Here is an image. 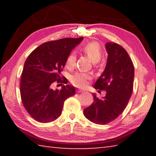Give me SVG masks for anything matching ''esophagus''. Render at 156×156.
<instances>
[{
    "instance_id": "obj_1",
    "label": "esophagus",
    "mask_w": 156,
    "mask_h": 156,
    "mask_svg": "<svg viewBox=\"0 0 156 156\" xmlns=\"http://www.w3.org/2000/svg\"><path fill=\"white\" fill-rule=\"evenodd\" d=\"M82 92H84V91L82 90V89H78V90H77V93H82Z\"/></svg>"
}]
</instances>
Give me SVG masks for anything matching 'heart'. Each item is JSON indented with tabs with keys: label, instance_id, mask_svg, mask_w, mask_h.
I'll return each instance as SVG.
<instances>
[{
	"label": "heart",
	"instance_id": "b5f03b06",
	"mask_svg": "<svg viewBox=\"0 0 156 156\" xmlns=\"http://www.w3.org/2000/svg\"><path fill=\"white\" fill-rule=\"evenodd\" d=\"M83 51L90 58L92 62H97L101 58L102 50L100 44L96 42H90L83 47ZM76 57L72 53L69 55L66 60V66L68 68H73L76 65ZM92 78L89 73L76 72L70 78V80L73 85L80 88H84L88 85L89 80Z\"/></svg>",
	"mask_w": 156,
	"mask_h": 156
}]
</instances>
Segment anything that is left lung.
Returning <instances> with one entry per match:
<instances>
[{
    "label": "left lung",
    "instance_id": "8db88e82",
    "mask_svg": "<svg viewBox=\"0 0 156 156\" xmlns=\"http://www.w3.org/2000/svg\"><path fill=\"white\" fill-rule=\"evenodd\" d=\"M107 65L94 87L105 90L106 96L98 98L93 94L94 102L84 109L88 120L106 125L116 119L127 105L133 87L134 67L128 53L115 43H106Z\"/></svg>",
    "mask_w": 156,
    "mask_h": 156
}]
</instances>
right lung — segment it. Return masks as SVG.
Wrapping results in <instances>:
<instances>
[{"instance_id": "1", "label": "right lung", "mask_w": 156, "mask_h": 156, "mask_svg": "<svg viewBox=\"0 0 156 156\" xmlns=\"http://www.w3.org/2000/svg\"><path fill=\"white\" fill-rule=\"evenodd\" d=\"M83 39L65 38L47 42L26 59L21 75L20 96L26 111L35 120L49 122L57 119L64 102L75 95L74 87L67 84L60 90H54L52 85L65 82L60 72L70 52Z\"/></svg>"}]
</instances>
